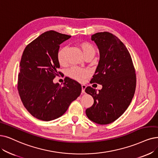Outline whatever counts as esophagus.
I'll return each mask as SVG.
<instances>
[{"label": "esophagus", "instance_id": "1", "mask_svg": "<svg viewBox=\"0 0 158 158\" xmlns=\"http://www.w3.org/2000/svg\"><path fill=\"white\" fill-rule=\"evenodd\" d=\"M85 88H86V85L85 84L81 85V93H85Z\"/></svg>", "mask_w": 158, "mask_h": 158}]
</instances>
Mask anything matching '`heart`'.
<instances>
[{"label": "heart", "instance_id": "1", "mask_svg": "<svg viewBox=\"0 0 158 158\" xmlns=\"http://www.w3.org/2000/svg\"><path fill=\"white\" fill-rule=\"evenodd\" d=\"M81 50L84 56L89 53H94V48L92 44L89 42H83L80 44ZM67 47H64L60 48L57 53V60L60 65H64L65 63V52ZM67 74L71 78L79 81H84L88 75V71L85 69H81L77 67H73L67 70Z\"/></svg>", "mask_w": 158, "mask_h": 158}]
</instances>
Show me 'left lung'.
Listing matches in <instances>:
<instances>
[{"mask_svg": "<svg viewBox=\"0 0 158 158\" xmlns=\"http://www.w3.org/2000/svg\"><path fill=\"white\" fill-rule=\"evenodd\" d=\"M99 49L100 60L91 82L102 85V89L88 86L85 91L94 99L85 111L91 121L98 124L114 122L127 110L134 97L136 74L130 52L117 36L108 31L91 36Z\"/></svg>", "mask_w": 158, "mask_h": 158, "instance_id": "1", "label": "left lung"}]
</instances>
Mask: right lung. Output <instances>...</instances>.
<instances>
[{"label":"right lung","mask_w":158,"mask_h":158,"mask_svg":"<svg viewBox=\"0 0 158 158\" xmlns=\"http://www.w3.org/2000/svg\"><path fill=\"white\" fill-rule=\"evenodd\" d=\"M71 36L47 31L25 48L19 64L17 89L22 102L33 117L49 121L63 115L81 93V86L67 78L64 85L54 84L61 72L57 53L60 45Z\"/></svg>","instance_id":"1"}]
</instances>
